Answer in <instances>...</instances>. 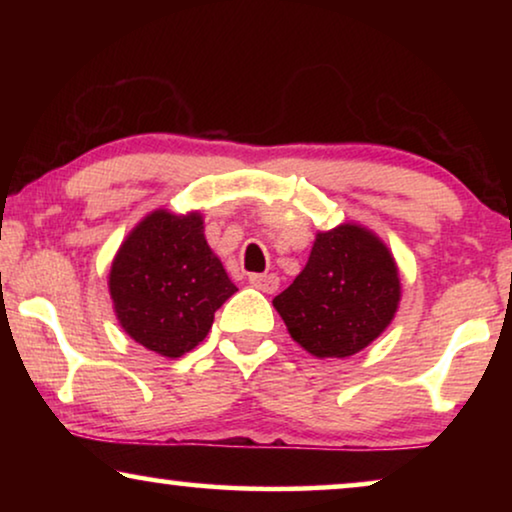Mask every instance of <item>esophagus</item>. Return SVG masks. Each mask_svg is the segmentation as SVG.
<instances>
[{
	"instance_id": "esophagus-1",
	"label": "esophagus",
	"mask_w": 512,
	"mask_h": 512,
	"mask_svg": "<svg viewBox=\"0 0 512 512\" xmlns=\"http://www.w3.org/2000/svg\"><path fill=\"white\" fill-rule=\"evenodd\" d=\"M249 284L263 293H275L279 289V277L272 275V272L270 275L268 272H263V275H249Z\"/></svg>"
}]
</instances>
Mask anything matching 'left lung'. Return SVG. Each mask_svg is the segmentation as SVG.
<instances>
[{"label": "left lung", "mask_w": 512, "mask_h": 512, "mask_svg": "<svg viewBox=\"0 0 512 512\" xmlns=\"http://www.w3.org/2000/svg\"><path fill=\"white\" fill-rule=\"evenodd\" d=\"M401 303L396 258L373 230H319L305 268L272 300L286 331L317 359H347L387 331Z\"/></svg>", "instance_id": "obj_1"}]
</instances>
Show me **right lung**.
Instances as JSON below:
<instances>
[{
    "label": "right lung",
    "mask_w": 512,
    "mask_h": 512,
    "mask_svg": "<svg viewBox=\"0 0 512 512\" xmlns=\"http://www.w3.org/2000/svg\"><path fill=\"white\" fill-rule=\"evenodd\" d=\"M237 291L205 240L200 212L153 209L130 230L109 270L118 324L132 340L179 359L207 338L214 312Z\"/></svg>",
    "instance_id": "1"
}]
</instances>
